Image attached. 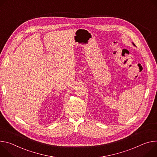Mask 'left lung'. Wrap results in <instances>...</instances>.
Wrapping results in <instances>:
<instances>
[{
    "instance_id": "obj_1",
    "label": "left lung",
    "mask_w": 157,
    "mask_h": 157,
    "mask_svg": "<svg viewBox=\"0 0 157 157\" xmlns=\"http://www.w3.org/2000/svg\"><path fill=\"white\" fill-rule=\"evenodd\" d=\"M132 44H133V45H134V46H135V44H134V43H133V42H132ZM135 47H136V46H135Z\"/></svg>"
}]
</instances>
